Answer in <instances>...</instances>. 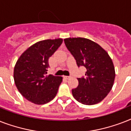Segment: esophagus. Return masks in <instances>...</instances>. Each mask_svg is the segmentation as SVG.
<instances>
[{
    "label": "esophagus",
    "mask_w": 131,
    "mask_h": 131,
    "mask_svg": "<svg viewBox=\"0 0 131 131\" xmlns=\"http://www.w3.org/2000/svg\"><path fill=\"white\" fill-rule=\"evenodd\" d=\"M64 78H66V79H69L71 77H70V76H64Z\"/></svg>",
    "instance_id": "obj_1"
}]
</instances>
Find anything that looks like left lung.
I'll use <instances>...</instances> for the list:
<instances>
[{
  "label": "left lung",
  "instance_id": "left-lung-1",
  "mask_svg": "<svg viewBox=\"0 0 131 131\" xmlns=\"http://www.w3.org/2000/svg\"><path fill=\"white\" fill-rule=\"evenodd\" d=\"M78 67L87 70L85 78H78V86L72 94L78 102L92 105L102 101L111 91L115 80V68L108 53L92 40L82 37L64 39Z\"/></svg>",
  "mask_w": 131,
  "mask_h": 131
}]
</instances>
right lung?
Masks as SVG:
<instances>
[{
    "instance_id": "obj_1",
    "label": "right lung",
    "mask_w": 131,
    "mask_h": 131,
    "mask_svg": "<svg viewBox=\"0 0 131 131\" xmlns=\"http://www.w3.org/2000/svg\"><path fill=\"white\" fill-rule=\"evenodd\" d=\"M62 41L59 38L37 42L24 51L15 63V86L26 99L36 105H43L53 99L62 82V77L47 75L49 58Z\"/></svg>"
}]
</instances>
